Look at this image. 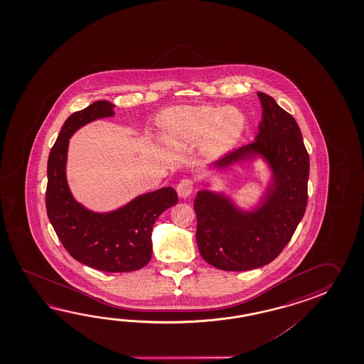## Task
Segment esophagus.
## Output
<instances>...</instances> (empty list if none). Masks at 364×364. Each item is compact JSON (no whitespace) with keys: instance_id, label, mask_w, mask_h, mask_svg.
<instances>
[{"instance_id":"esophagus-1","label":"esophagus","mask_w":364,"mask_h":364,"mask_svg":"<svg viewBox=\"0 0 364 364\" xmlns=\"http://www.w3.org/2000/svg\"><path fill=\"white\" fill-rule=\"evenodd\" d=\"M193 179L183 178L179 182L178 186H177V193H178L179 196L183 198V199L188 198V196L191 195V193H193Z\"/></svg>"}]
</instances>
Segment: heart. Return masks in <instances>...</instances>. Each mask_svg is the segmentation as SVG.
<instances>
[{
  "instance_id": "obj_1",
  "label": "heart",
  "mask_w": 364,
  "mask_h": 364,
  "mask_svg": "<svg viewBox=\"0 0 364 364\" xmlns=\"http://www.w3.org/2000/svg\"><path fill=\"white\" fill-rule=\"evenodd\" d=\"M164 136L176 144L195 143L204 138L210 154H221L232 148L245 129V117L237 109L178 107L159 116Z\"/></svg>"
}]
</instances>
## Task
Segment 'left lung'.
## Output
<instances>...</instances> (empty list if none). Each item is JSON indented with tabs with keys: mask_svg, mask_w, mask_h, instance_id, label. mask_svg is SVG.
I'll return each mask as SVG.
<instances>
[{
	"mask_svg": "<svg viewBox=\"0 0 364 364\" xmlns=\"http://www.w3.org/2000/svg\"><path fill=\"white\" fill-rule=\"evenodd\" d=\"M263 119L255 140L215 163L224 169L251 156H263L273 182L263 204L242 212L220 193H196V242L201 257L223 271H250L273 262L291 240L307 207L309 157L294 117L274 99L257 92Z\"/></svg>",
	"mask_w": 364,
	"mask_h": 364,
	"instance_id": "1",
	"label": "left lung"
}]
</instances>
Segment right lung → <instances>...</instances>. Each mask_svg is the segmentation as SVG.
I'll return each instance as SVG.
<instances>
[{
  "label": "right lung",
  "mask_w": 364,
  "mask_h": 364,
  "mask_svg": "<svg viewBox=\"0 0 364 364\" xmlns=\"http://www.w3.org/2000/svg\"><path fill=\"white\" fill-rule=\"evenodd\" d=\"M113 108L109 101H95L65 121L48 159L47 213L63 247L77 262L99 271H138L151 260L156 220L178 201L176 190L163 187L122 208L95 213L75 201L66 181L70 136L88 122L113 116Z\"/></svg>",
  "instance_id": "add662e5"
}]
</instances>
